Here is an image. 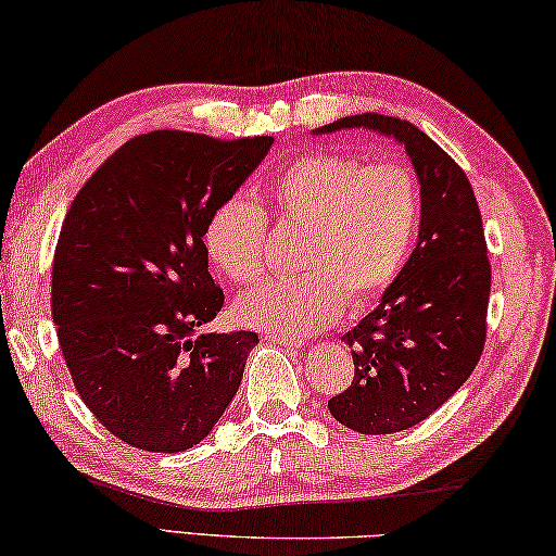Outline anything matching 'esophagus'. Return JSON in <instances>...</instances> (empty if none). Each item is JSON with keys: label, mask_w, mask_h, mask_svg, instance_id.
<instances>
[{"label": "esophagus", "mask_w": 556, "mask_h": 556, "mask_svg": "<svg viewBox=\"0 0 556 556\" xmlns=\"http://www.w3.org/2000/svg\"><path fill=\"white\" fill-rule=\"evenodd\" d=\"M267 340H271L275 342L277 348H281V350H287V352H296V350H301L304 348V342L301 340H294V338H281V336H267Z\"/></svg>", "instance_id": "34e87169"}]
</instances>
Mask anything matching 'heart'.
Segmentation results:
<instances>
[{
	"label": "heart",
	"instance_id": "obj_1",
	"mask_svg": "<svg viewBox=\"0 0 556 556\" xmlns=\"http://www.w3.org/2000/svg\"><path fill=\"white\" fill-rule=\"evenodd\" d=\"M279 228L301 230L296 277L267 279L236 301V316L269 336L304 338L350 304H367L393 285L416 243L418 185L401 165H365L336 153H308L279 169L265 189ZM267 218L243 194L218 201L204 248L220 275L245 285L260 277Z\"/></svg>",
	"mask_w": 556,
	"mask_h": 556
}]
</instances>
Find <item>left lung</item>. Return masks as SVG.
I'll use <instances>...</instances> for the list:
<instances>
[{"label":"left lung","mask_w":556,"mask_h":556,"mask_svg":"<svg viewBox=\"0 0 556 556\" xmlns=\"http://www.w3.org/2000/svg\"><path fill=\"white\" fill-rule=\"evenodd\" d=\"M367 128L403 146L420 185L418 243L379 306L342 336L355 379L328 401L362 435H389L435 413L477 367L486 340L491 265L467 175L408 121L357 114L313 130Z\"/></svg>","instance_id":"1"}]
</instances>
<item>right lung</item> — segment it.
Returning <instances> with one entry per match:
<instances>
[{
  "label": "right lung",
  "instance_id": "1",
  "mask_svg": "<svg viewBox=\"0 0 556 556\" xmlns=\"http://www.w3.org/2000/svg\"><path fill=\"white\" fill-rule=\"evenodd\" d=\"M271 143L187 130L138 136L67 211L53 260L60 350L85 406L130 447H194L236 396L257 336L199 332L224 306L204 226Z\"/></svg>",
  "mask_w": 556,
  "mask_h": 556
}]
</instances>
